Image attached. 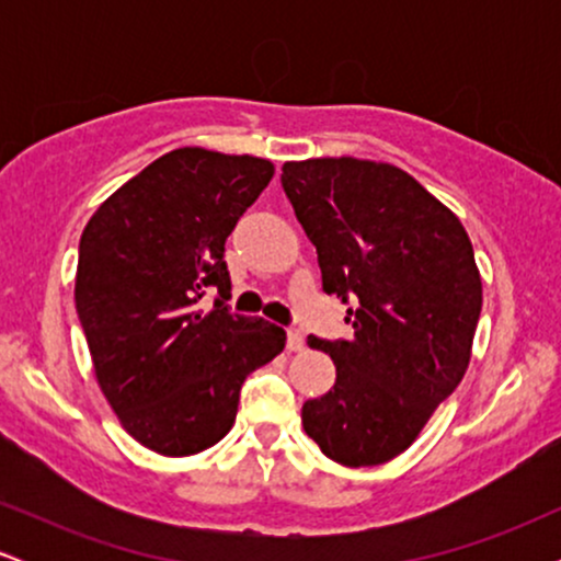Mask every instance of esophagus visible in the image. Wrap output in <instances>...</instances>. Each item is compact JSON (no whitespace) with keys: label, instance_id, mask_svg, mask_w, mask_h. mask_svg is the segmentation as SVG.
Wrapping results in <instances>:
<instances>
[{"label":"esophagus","instance_id":"34e87169","mask_svg":"<svg viewBox=\"0 0 561 561\" xmlns=\"http://www.w3.org/2000/svg\"><path fill=\"white\" fill-rule=\"evenodd\" d=\"M302 345H306V337H302V332L300 330H289L287 332V351L298 353V351H302Z\"/></svg>","mask_w":561,"mask_h":561}]
</instances>
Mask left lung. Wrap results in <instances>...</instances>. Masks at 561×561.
<instances>
[{
    "instance_id": "obj_1",
    "label": "left lung",
    "mask_w": 561,
    "mask_h": 561,
    "mask_svg": "<svg viewBox=\"0 0 561 561\" xmlns=\"http://www.w3.org/2000/svg\"><path fill=\"white\" fill-rule=\"evenodd\" d=\"M313 242L321 289L347 308L351 340L308 337L337 366L302 403V430L345 467L390 461L465 377L482 282L465 227L409 173L356 158L282 165Z\"/></svg>"
}]
</instances>
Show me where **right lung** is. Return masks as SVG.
I'll return each mask as SVG.
<instances>
[{
  "label": "right lung",
  "instance_id": "right-lung-1",
  "mask_svg": "<svg viewBox=\"0 0 561 561\" xmlns=\"http://www.w3.org/2000/svg\"><path fill=\"white\" fill-rule=\"evenodd\" d=\"M272 176L263 158L182 147L128 179L81 234L76 311L96 382L126 433L163 456L221 440L244 379L285 347L282 327L231 313L224 261Z\"/></svg>",
  "mask_w": 561,
  "mask_h": 561
}]
</instances>
